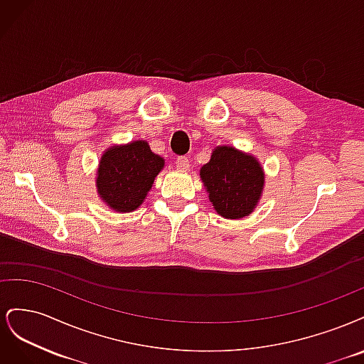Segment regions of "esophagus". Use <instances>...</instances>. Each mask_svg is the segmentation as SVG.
Here are the masks:
<instances>
[{"mask_svg": "<svg viewBox=\"0 0 364 364\" xmlns=\"http://www.w3.org/2000/svg\"><path fill=\"white\" fill-rule=\"evenodd\" d=\"M176 167H178L179 171H188L191 167L188 156H179L178 159H176Z\"/></svg>", "mask_w": 364, "mask_h": 364, "instance_id": "esophagus-1", "label": "esophagus"}]
</instances>
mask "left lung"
<instances>
[{
  "mask_svg": "<svg viewBox=\"0 0 364 364\" xmlns=\"http://www.w3.org/2000/svg\"><path fill=\"white\" fill-rule=\"evenodd\" d=\"M200 179L215 213L229 220L245 218L258 206L266 174L258 158L232 146H217L200 168Z\"/></svg>",
  "mask_w": 364,
  "mask_h": 364,
  "instance_id": "8db88e82",
  "label": "left lung"
}]
</instances>
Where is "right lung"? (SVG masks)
Here are the masks:
<instances>
[{
    "label": "right lung",
    "mask_w": 364,
    "mask_h": 364,
    "mask_svg": "<svg viewBox=\"0 0 364 364\" xmlns=\"http://www.w3.org/2000/svg\"><path fill=\"white\" fill-rule=\"evenodd\" d=\"M165 159L153 153L146 139L107 147L98 161L95 188L115 213H134L144 203Z\"/></svg>",
    "instance_id": "right-lung-1"
}]
</instances>
